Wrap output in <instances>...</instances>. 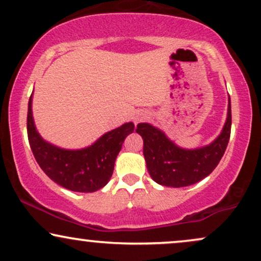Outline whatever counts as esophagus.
<instances>
[{
	"instance_id": "34e87169",
	"label": "esophagus",
	"mask_w": 261,
	"mask_h": 261,
	"mask_svg": "<svg viewBox=\"0 0 261 261\" xmlns=\"http://www.w3.org/2000/svg\"><path fill=\"white\" fill-rule=\"evenodd\" d=\"M148 118V113L147 112H143V111H138V112H136V113H134V123L135 124H138V123H141V121H143V120H146Z\"/></svg>"
}]
</instances>
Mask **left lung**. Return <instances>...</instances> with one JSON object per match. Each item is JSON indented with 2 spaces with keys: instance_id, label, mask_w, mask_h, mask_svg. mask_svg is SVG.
<instances>
[{
  "instance_id": "8db88e82",
  "label": "left lung",
  "mask_w": 261,
  "mask_h": 261,
  "mask_svg": "<svg viewBox=\"0 0 261 261\" xmlns=\"http://www.w3.org/2000/svg\"><path fill=\"white\" fill-rule=\"evenodd\" d=\"M227 115L222 133L207 146L186 149L178 147L160 128L148 123L137 125L143 138V155L154 182L165 187L182 188L200 182L219 164L231 133V102L227 98Z\"/></svg>"
}]
</instances>
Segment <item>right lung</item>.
Instances as JSON below:
<instances>
[{"label":"right lung","instance_id":"add662e5","mask_svg":"<svg viewBox=\"0 0 261 261\" xmlns=\"http://www.w3.org/2000/svg\"><path fill=\"white\" fill-rule=\"evenodd\" d=\"M134 123L108 131L91 146L82 149H64L43 140L32 115V95L28 108V136L36 161L44 173L59 186L78 193H94L111 179L114 163Z\"/></svg>","mask_w":261,"mask_h":261}]
</instances>
